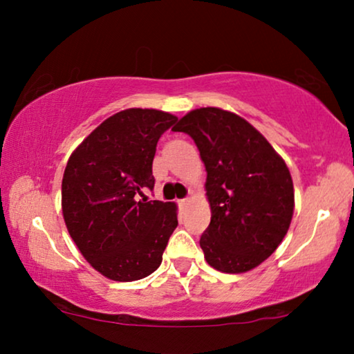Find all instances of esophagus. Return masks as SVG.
<instances>
[{"mask_svg": "<svg viewBox=\"0 0 354 354\" xmlns=\"http://www.w3.org/2000/svg\"><path fill=\"white\" fill-rule=\"evenodd\" d=\"M188 203H190V198H182V200H178V206L185 207Z\"/></svg>", "mask_w": 354, "mask_h": 354, "instance_id": "34e87169", "label": "esophagus"}]
</instances>
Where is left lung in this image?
Instances as JSON below:
<instances>
[{"instance_id":"left-lung-1","label":"left lung","mask_w":354,"mask_h":354,"mask_svg":"<svg viewBox=\"0 0 354 354\" xmlns=\"http://www.w3.org/2000/svg\"><path fill=\"white\" fill-rule=\"evenodd\" d=\"M174 132L193 138L205 162L209 227L200 239L211 268L248 272L282 243L295 207L287 164L243 118L219 108L193 109Z\"/></svg>"}]
</instances>
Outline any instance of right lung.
Returning a JSON list of instances; mask_svg holds the SVG:
<instances>
[{
    "instance_id": "obj_1",
    "label": "right lung",
    "mask_w": 354,
    "mask_h": 354,
    "mask_svg": "<svg viewBox=\"0 0 354 354\" xmlns=\"http://www.w3.org/2000/svg\"><path fill=\"white\" fill-rule=\"evenodd\" d=\"M177 122L158 109L130 108L100 124L67 161L61 205L69 235L91 268L133 282L159 268L177 227L176 203L140 200L153 190L158 140Z\"/></svg>"
}]
</instances>
